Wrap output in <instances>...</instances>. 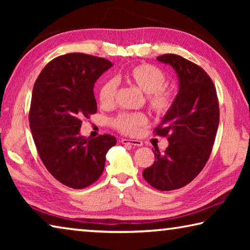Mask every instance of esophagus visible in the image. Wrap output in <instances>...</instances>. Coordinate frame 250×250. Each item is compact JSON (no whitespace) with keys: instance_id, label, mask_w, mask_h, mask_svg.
Returning <instances> with one entry per match:
<instances>
[{"instance_id":"obj_1","label":"esophagus","mask_w":250,"mask_h":250,"mask_svg":"<svg viewBox=\"0 0 250 250\" xmlns=\"http://www.w3.org/2000/svg\"><path fill=\"white\" fill-rule=\"evenodd\" d=\"M121 143H122V145H131V146H142V141H140V140H129V139H122Z\"/></svg>"}]
</instances>
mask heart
Returning a JSON list of instances; mask_svg holds the SVG:
<instances>
[{
	"mask_svg": "<svg viewBox=\"0 0 250 250\" xmlns=\"http://www.w3.org/2000/svg\"><path fill=\"white\" fill-rule=\"evenodd\" d=\"M128 82L146 92V100L156 116L163 117L170 111L175 101V96L167 88V77L164 71L151 64H140L132 67L125 75ZM118 95V82L115 78L103 83L98 98L104 107L115 104ZM147 118L143 112H121L111 120V125L124 134H135L145 125Z\"/></svg>",
	"mask_w": 250,
	"mask_h": 250,
	"instance_id": "obj_1",
	"label": "heart"
}]
</instances>
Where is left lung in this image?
Returning a JSON list of instances; mask_svg holds the SVG:
<instances>
[{
	"label": "left lung",
	"mask_w": 250,
	"mask_h": 250,
	"mask_svg": "<svg viewBox=\"0 0 250 250\" xmlns=\"http://www.w3.org/2000/svg\"><path fill=\"white\" fill-rule=\"evenodd\" d=\"M175 69L180 90L174 104L154 134L166 137L163 153L154 150L155 161L143 170L145 180L160 191H173L188 185L205 167L217 133L219 105L213 80L206 71L179 55L156 57Z\"/></svg>",
	"instance_id": "1"
}]
</instances>
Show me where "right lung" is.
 <instances>
[{
  "mask_svg": "<svg viewBox=\"0 0 250 250\" xmlns=\"http://www.w3.org/2000/svg\"><path fill=\"white\" fill-rule=\"evenodd\" d=\"M112 66L108 59L82 53L50 61L34 83L29 128L45 167L71 188L91 185L103 174L115 137L79 134L83 118L97 112L96 80Z\"/></svg>",
  "mask_w": 250,
  "mask_h": 250,
  "instance_id": "obj_1",
  "label": "right lung"
}]
</instances>
